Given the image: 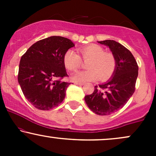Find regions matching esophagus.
<instances>
[{
    "label": "esophagus",
    "instance_id": "34e87169",
    "mask_svg": "<svg viewBox=\"0 0 156 156\" xmlns=\"http://www.w3.org/2000/svg\"><path fill=\"white\" fill-rule=\"evenodd\" d=\"M76 83V85L79 86V87H81V86L83 85V83H78V82H76V83Z\"/></svg>",
    "mask_w": 156,
    "mask_h": 156
}]
</instances>
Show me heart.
I'll use <instances>...</instances> for the list:
<instances>
[{"label": "heart", "instance_id": "obj_1", "mask_svg": "<svg viewBox=\"0 0 156 156\" xmlns=\"http://www.w3.org/2000/svg\"><path fill=\"white\" fill-rule=\"evenodd\" d=\"M79 53L83 62H87L89 70L80 71L72 76V80L78 83L100 80L105 81L114 74L117 65L115 56L105 52L101 46L95 44H89L80 48ZM76 52L69 50L63 58L64 67L69 71H76L81 67L82 60Z\"/></svg>", "mask_w": 156, "mask_h": 156}]
</instances>
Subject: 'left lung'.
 Masks as SVG:
<instances>
[{"label": "left lung", "instance_id": "1", "mask_svg": "<svg viewBox=\"0 0 156 156\" xmlns=\"http://www.w3.org/2000/svg\"><path fill=\"white\" fill-rule=\"evenodd\" d=\"M98 43L108 47L117 65L113 76L104 83L94 87L92 94L84 97L86 103L98 115H109L122 108L133 95L138 77L136 61L129 50L114 40Z\"/></svg>", "mask_w": 156, "mask_h": 156}]
</instances>
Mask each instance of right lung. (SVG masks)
<instances>
[{
  "instance_id": "obj_1",
  "label": "right lung",
  "mask_w": 156,
  "mask_h": 156,
  "mask_svg": "<svg viewBox=\"0 0 156 156\" xmlns=\"http://www.w3.org/2000/svg\"><path fill=\"white\" fill-rule=\"evenodd\" d=\"M75 44L65 37L53 36L37 42L21 57L18 83L23 94L35 108L48 111L64 101L70 83L63 58Z\"/></svg>"
}]
</instances>
